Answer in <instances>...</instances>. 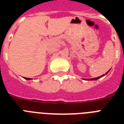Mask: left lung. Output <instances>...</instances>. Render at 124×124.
I'll return each instance as SVG.
<instances>
[{
    "label": "left lung",
    "instance_id": "obj_1",
    "mask_svg": "<svg viewBox=\"0 0 124 124\" xmlns=\"http://www.w3.org/2000/svg\"><path fill=\"white\" fill-rule=\"evenodd\" d=\"M109 71H108L107 72V73H106V74H105V75H104V74L103 75L100 76V77H98L94 78H89V79H84V80H96L99 79V78H100L102 77H104V76H105V75H107V74H108V73H109Z\"/></svg>",
    "mask_w": 124,
    "mask_h": 124
}]
</instances>
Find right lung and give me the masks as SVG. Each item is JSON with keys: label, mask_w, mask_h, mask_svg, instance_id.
I'll list each match as a JSON object with an SVG mask.
<instances>
[{"label": "right lung", "mask_w": 124, "mask_h": 124, "mask_svg": "<svg viewBox=\"0 0 124 124\" xmlns=\"http://www.w3.org/2000/svg\"><path fill=\"white\" fill-rule=\"evenodd\" d=\"M24 78L26 80H31V78H26V77H24Z\"/></svg>", "instance_id": "right-lung-1"}]
</instances>
